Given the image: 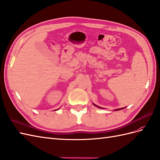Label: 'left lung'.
Masks as SVG:
<instances>
[{"label":"left lung","instance_id":"8db88e82","mask_svg":"<svg viewBox=\"0 0 160 160\" xmlns=\"http://www.w3.org/2000/svg\"><path fill=\"white\" fill-rule=\"evenodd\" d=\"M94 105H95V106H96V107H98V106H97L96 105H95V104H94ZM98 108H99V107H98ZM119 109H118V110H119Z\"/></svg>","mask_w":160,"mask_h":160}]
</instances>
